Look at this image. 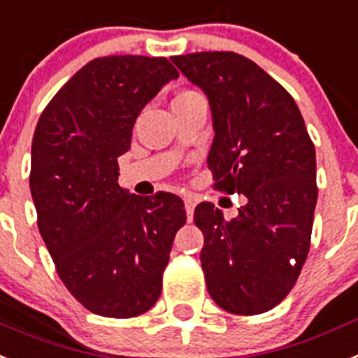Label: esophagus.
<instances>
[{
	"label": "esophagus",
	"instance_id": "esophagus-1",
	"mask_svg": "<svg viewBox=\"0 0 358 358\" xmlns=\"http://www.w3.org/2000/svg\"><path fill=\"white\" fill-rule=\"evenodd\" d=\"M184 202H185V213H187V218L189 222H191L194 215V207H196V200H194L193 196H184Z\"/></svg>",
	"mask_w": 358,
	"mask_h": 358
}]
</instances>
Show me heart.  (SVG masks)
<instances>
[{
  "instance_id": "heart-1",
  "label": "heart",
  "mask_w": 358,
  "mask_h": 358,
  "mask_svg": "<svg viewBox=\"0 0 358 358\" xmlns=\"http://www.w3.org/2000/svg\"><path fill=\"white\" fill-rule=\"evenodd\" d=\"M189 92H193V91H182V92H180V94H178V96H184V94H189ZM178 96H176V98H178Z\"/></svg>"
}]
</instances>
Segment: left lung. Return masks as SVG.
Instances as JSON below:
<instances>
[{"label": "left lung", "instance_id": "8db88e82", "mask_svg": "<svg viewBox=\"0 0 358 358\" xmlns=\"http://www.w3.org/2000/svg\"><path fill=\"white\" fill-rule=\"evenodd\" d=\"M171 59L211 103L207 165L215 189L248 198L231 220L211 202L194 209L206 238L207 291L229 313H266L293 289L308 258L318 193L315 145L289 92L242 54Z\"/></svg>", "mask_w": 358, "mask_h": 358}]
</instances>
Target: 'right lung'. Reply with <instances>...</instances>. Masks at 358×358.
<instances>
[{"instance_id":"1","label":"right lung","mask_w":358,"mask_h":358,"mask_svg":"<svg viewBox=\"0 0 358 358\" xmlns=\"http://www.w3.org/2000/svg\"><path fill=\"white\" fill-rule=\"evenodd\" d=\"M174 78L167 58H96L36 125L29 182L38 229L71 295L101 317H138L156 304L174 235L187 220L176 194L136 196L118 185L138 114Z\"/></svg>"}]
</instances>
